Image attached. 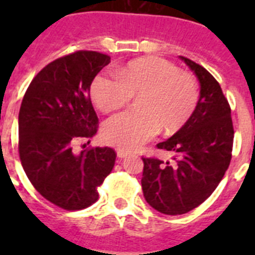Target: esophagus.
Returning <instances> with one entry per match:
<instances>
[{
  "mask_svg": "<svg viewBox=\"0 0 255 255\" xmlns=\"http://www.w3.org/2000/svg\"><path fill=\"white\" fill-rule=\"evenodd\" d=\"M128 155H129V153L125 152V150H121V149L117 150V157H119V158H125V157H128Z\"/></svg>",
  "mask_w": 255,
  "mask_h": 255,
  "instance_id": "obj_1",
  "label": "esophagus"
}]
</instances>
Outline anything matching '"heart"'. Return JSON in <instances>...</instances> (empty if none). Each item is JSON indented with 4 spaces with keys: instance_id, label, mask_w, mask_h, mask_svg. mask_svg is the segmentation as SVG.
<instances>
[{
    "instance_id": "heart-1",
    "label": "heart",
    "mask_w": 255,
    "mask_h": 255,
    "mask_svg": "<svg viewBox=\"0 0 255 255\" xmlns=\"http://www.w3.org/2000/svg\"><path fill=\"white\" fill-rule=\"evenodd\" d=\"M91 93L102 112L115 111L129 103L132 96H141L140 112L115 115L103 126V139L125 152L139 149L154 138L159 128L164 134L177 131L198 103L195 79L158 57L131 61L119 71V76L98 75Z\"/></svg>"
}]
</instances>
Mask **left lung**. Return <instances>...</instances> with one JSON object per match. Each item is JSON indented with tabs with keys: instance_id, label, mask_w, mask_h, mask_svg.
<instances>
[{
	"instance_id": "obj_1",
	"label": "left lung",
	"mask_w": 255,
	"mask_h": 255,
	"mask_svg": "<svg viewBox=\"0 0 255 255\" xmlns=\"http://www.w3.org/2000/svg\"><path fill=\"white\" fill-rule=\"evenodd\" d=\"M180 58L199 80V101L185 125L157 144L172 153L173 163L143 158L141 177L147 203L170 216L188 213L215 191L229 168L234 141L231 108L218 82L194 61Z\"/></svg>"
}]
</instances>
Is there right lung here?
Returning a JSON list of instances; mask_svg holds the SVG:
<instances>
[{"instance_id": "1", "label": "right lung", "mask_w": 255, "mask_h": 255, "mask_svg": "<svg viewBox=\"0 0 255 255\" xmlns=\"http://www.w3.org/2000/svg\"><path fill=\"white\" fill-rule=\"evenodd\" d=\"M111 57L78 51L52 61L28 87L19 112V155L22 168L42 197L67 211L87 208L98 199L115 166L112 148L75 153L74 144L97 132L91 84ZM89 143V141H88Z\"/></svg>"}]
</instances>
